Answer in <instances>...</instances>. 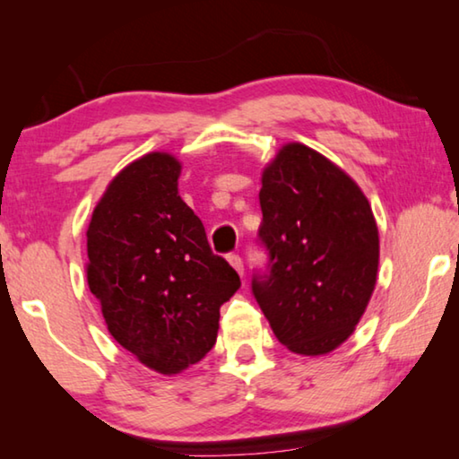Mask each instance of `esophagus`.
<instances>
[{
	"mask_svg": "<svg viewBox=\"0 0 459 459\" xmlns=\"http://www.w3.org/2000/svg\"><path fill=\"white\" fill-rule=\"evenodd\" d=\"M229 263H230L232 267H235V271H237L238 275H243L245 269H243V259H240V255L230 253V255H229Z\"/></svg>",
	"mask_w": 459,
	"mask_h": 459,
	"instance_id": "1",
	"label": "esophagus"
}]
</instances>
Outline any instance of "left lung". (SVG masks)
Listing matches in <instances>:
<instances>
[{"label": "left lung", "instance_id": "left-lung-1", "mask_svg": "<svg viewBox=\"0 0 459 459\" xmlns=\"http://www.w3.org/2000/svg\"><path fill=\"white\" fill-rule=\"evenodd\" d=\"M259 202L267 265L253 269L255 299L291 352H330L354 332L377 283L368 200L322 153L290 143L263 172Z\"/></svg>", "mask_w": 459, "mask_h": 459}]
</instances>
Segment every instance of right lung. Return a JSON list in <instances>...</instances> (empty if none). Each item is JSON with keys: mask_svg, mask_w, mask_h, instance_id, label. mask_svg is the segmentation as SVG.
<instances>
[{"mask_svg": "<svg viewBox=\"0 0 459 459\" xmlns=\"http://www.w3.org/2000/svg\"><path fill=\"white\" fill-rule=\"evenodd\" d=\"M180 161L147 153L108 184L87 230V279L111 336L176 375L211 351L221 306L240 287L178 196Z\"/></svg>", "mask_w": 459, "mask_h": 459, "instance_id": "obj_1", "label": "right lung"}]
</instances>
